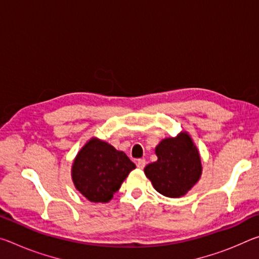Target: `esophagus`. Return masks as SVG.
Here are the masks:
<instances>
[{"label":"esophagus","mask_w":259,"mask_h":259,"mask_svg":"<svg viewBox=\"0 0 259 259\" xmlns=\"http://www.w3.org/2000/svg\"><path fill=\"white\" fill-rule=\"evenodd\" d=\"M145 164H146V161L144 160V159H139L137 161V168L138 169H144V166H145Z\"/></svg>","instance_id":"obj_1"}]
</instances>
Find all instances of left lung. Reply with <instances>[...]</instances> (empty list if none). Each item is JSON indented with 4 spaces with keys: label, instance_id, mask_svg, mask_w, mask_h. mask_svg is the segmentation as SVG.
I'll return each mask as SVG.
<instances>
[{
    "label": "left lung",
    "instance_id": "obj_1",
    "mask_svg": "<svg viewBox=\"0 0 259 259\" xmlns=\"http://www.w3.org/2000/svg\"><path fill=\"white\" fill-rule=\"evenodd\" d=\"M157 160L144 168L153 187L166 198H182L200 181L202 162L191 135L181 131L155 147Z\"/></svg>",
    "mask_w": 259,
    "mask_h": 259
}]
</instances>
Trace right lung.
<instances>
[{"instance_id": "add662e5", "label": "right lung", "mask_w": 259, "mask_h": 259, "mask_svg": "<svg viewBox=\"0 0 259 259\" xmlns=\"http://www.w3.org/2000/svg\"><path fill=\"white\" fill-rule=\"evenodd\" d=\"M135 168L124 152L93 137L77 152L71 176L74 186L88 201L106 203Z\"/></svg>"}]
</instances>
